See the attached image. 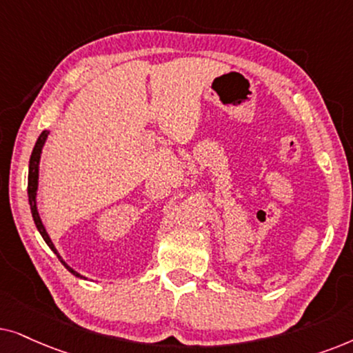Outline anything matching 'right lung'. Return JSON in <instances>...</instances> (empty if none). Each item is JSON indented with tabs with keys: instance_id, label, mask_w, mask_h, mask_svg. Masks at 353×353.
Masks as SVG:
<instances>
[{
	"instance_id": "1",
	"label": "right lung",
	"mask_w": 353,
	"mask_h": 353,
	"mask_svg": "<svg viewBox=\"0 0 353 353\" xmlns=\"http://www.w3.org/2000/svg\"><path fill=\"white\" fill-rule=\"evenodd\" d=\"M48 134L50 130H43L39 135V139H37L35 142V147L32 150V154H30V161H29V185H27V194H29V205H30V211H32V218H34V223L37 225V229H39V232L41 234V237H43V241L46 242V245H48L51 250L54 252V255L59 258V261L63 263L65 270L69 272H72L75 278H81V279H87L85 276H82L81 272H77L74 270V268H70L68 263L63 260V256L59 255V252L56 250L53 241H51L48 232H46L43 223H41V218L39 214V208H37V192H39V168H40V158H41V150L45 147V142L46 139H48Z\"/></svg>"
}]
</instances>
